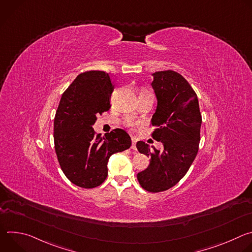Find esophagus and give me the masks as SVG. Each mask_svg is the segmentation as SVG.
<instances>
[{
	"instance_id": "obj_1",
	"label": "esophagus",
	"mask_w": 252,
	"mask_h": 252,
	"mask_svg": "<svg viewBox=\"0 0 252 252\" xmlns=\"http://www.w3.org/2000/svg\"><path fill=\"white\" fill-rule=\"evenodd\" d=\"M135 142H136V140H135L134 138H132V143H131V150H132V151H134V153L136 152V146H135Z\"/></svg>"
}]
</instances>
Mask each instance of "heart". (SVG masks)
Listing matches in <instances>:
<instances>
[{"label":"heart","instance_id":"heart-1","mask_svg":"<svg viewBox=\"0 0 252 252\" xmlns=\"http://www.w3.org/2000/svg\"><path fill=\"white\" fill-rule=\"evenodd\" d=\"M143 93H148V92H142L141 94H143ZM126 125H127V126H132L134 124H133L132 122H127V123H126Z\"/></svg>","mask_w":252,"mask_h":252}]
</instances>
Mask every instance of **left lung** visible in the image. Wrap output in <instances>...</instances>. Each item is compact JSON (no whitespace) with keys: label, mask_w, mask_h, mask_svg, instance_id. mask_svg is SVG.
Masks as SVG:
<instances>
[{"label":"left lung","mask_w":252,"mask_h":252,"mask_svg":"<svg viewBox=\"0 0 252 252\" xmlns=\"http://www.w3.org/2000/svg\"><path fill=\"white\" fill-rule=\"evenodd\" d=\"M153 75L158 105L152 137L162 142L163 151L137 141V151L152 159L137 173V181L147 191L160 192L174 187L189 169L198 152L202 120L197 95L181 74L168 69Z\"/></svg>","instance_id":"8db88e82"}]
</instances>
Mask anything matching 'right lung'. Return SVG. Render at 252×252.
<instances>
[{"mask_svg":"<svg viewBox=\"0 0 252 252\" xmlns=\"http://www.w3.org/2000/svg\"><path fill=\"white\" fill-rule=\"evenodd\" d=\"M114 91L110 74L88 70L80 74L62 95L54 121L55 151L60 166L70 183L94 189L107 176L112 155L130 148L131 139L122 128L101 136L93 125L111 109Z\"/></svg>","mask_w":252,"mask_h":252,"instance_id":"right-lung-1","label":"right lung"}]
</instances>
